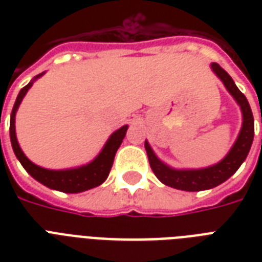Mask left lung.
<instances>
[{
    "label": "left lung",
    "mask_w": 262,
    "mask_h": 262,
    "mask_svg": "<svg viewBox=\"0 0 262 262\" xmlns=\"http://www.w3.org/2000/svg\"><path fill=\"white\" fill-rule=\"evenodd\" d=\"M212 69L217 75V77L223 81L228 92L238 102L242 114H244V125H242L239 136H238V140L231 148V151L228 152V155L212 167L201 168V170H174V168H170L168 166L162 163L156 158L149 144L145 141L148 159H149V164H151L152 171L156 175V178L164 185L179 189V190H207V189H212V187L223 183L241 167V164L244 163V160L246 159L250 147H252L253 137H254V118H253L252 108H250L248 99L238 90L231 76L228 75L219 63H212Z\"/></svg>",
    "instance_id": "left-lung-1"
}]
</instances>
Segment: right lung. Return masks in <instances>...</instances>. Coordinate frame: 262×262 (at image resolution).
I'll return each instance as SVG.
<instances>
[{"mask_svg": "<svg viewBox=\"0 0 262 262\" xmlns=\"http://www.w3.org/2000/svg\"><path fill=\"white\" fill-rule=\"evenodd\" d=\"M40 76L42 75H38L35 79H38ZM31 85H32V81L20 90V92L17 95V99L14 102L13 108H12V114H10V143H12L14 155L17 156V159L20 160L23 167L26 168L27 172L32 178L36 179L38 182L43 183L45 186L50 187V189L63 191V193H80V191L88 190V189L99 186L100 183L106 181L108 174H110L115 154L118 151L119 145H121L123 137L126 135V125L111 135V137L106 143L102 152L98 155V158L94 162H91L90 164H87V166H83V167L79 168H72V170H59V171L39 167V166L32 163L23 154L21 148L18 147L17 139H16V130H14L16 111H17L18 106H20V103H21L23 98H24V95L27 94V91L30 90Z\"/></svg>", "mask_w": 262, "mask_h": 262, "instance_id": "obj_1", "label": "right lung"}]
</instances>
